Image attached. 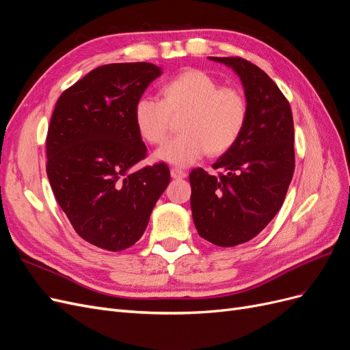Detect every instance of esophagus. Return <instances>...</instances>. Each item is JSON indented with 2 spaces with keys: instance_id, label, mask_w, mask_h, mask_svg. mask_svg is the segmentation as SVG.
<instances>
[{
  "instance_id": "obj_1",
  "label": "esophagus",
  "mask_w": 350,
  "mask_h": 350,
  "mask_svg": "<svg viewBox=\"0 0 350 350\" xmlns=\"http://www.w3.org/2000/svg\"><path fill=\"white\" fill-rule=\"evenodd\" d=\"M171 176L174 179H183L187 176V174L184 171H181V169H176V167H172L171 169Z\"/></svg>"
}]
</instances>
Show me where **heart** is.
<instances>
[{
  "instance_id": "b5f03b06",
  "label": "heart",
  "mask_w": 350,
  "mask_h": 350,
  "mask_svg": "<svg viewBox=\"0 0 350 350\" xmlns=\"http://www.w3.org/2000/svg\"><path fill=\"white\" fill-rule=\"evenodd\" d=\"M162 100L142 96L134 105V125L149 144H161L171 116H181V134L154 152L157 162L189 166L207 153L217 156L237 143L248 120V102L239 89L220 86L210 74L187 70L167 80Z\"/></svg>"
}]
</instances>
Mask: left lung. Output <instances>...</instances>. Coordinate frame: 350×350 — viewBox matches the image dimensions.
<instances>
[{"mask_svg":"<svg viewBox=\"0 0 350 350\" xmlns=\"http://www.w3.org/2000/svg\"><path fill=\"white\" fill-rule=\"evenodd\" d=\"M235 71L248 102L237 143L213 169L189 174L191 211L198 235L217 247L248 242L280 210L295 171L291 105L266 72L243 58L208 57Z\"/></svg>","mask_w":350,"mask_h":350,"instance_id":"1","label":"left lung"}]
</instances>
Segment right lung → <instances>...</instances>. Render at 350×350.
<instances>
[{"instance_id":"1","label":"right lung","mask_w":350,"mask_h":350,"mask_svg":"<svg viewBox=\"0 0 350 350\" xmlns=\"http://www.w3.org/2000/svg\"><path fill=\"white\" fill-rule=\"evenodd\" d=\"M161 76L162 68L150 62L102 66L55 105L46 137L48 179L74 230L92 245H134L171 181L165 163L134 169L147 153L134 105Z\"/></svg>"}]
</instances>
